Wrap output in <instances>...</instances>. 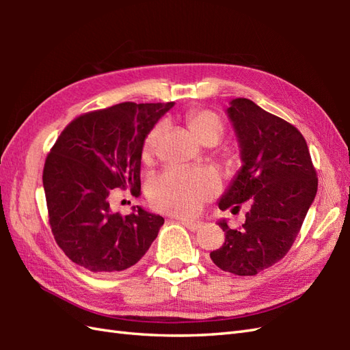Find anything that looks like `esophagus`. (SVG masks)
Listing matches in <instances>:
<instances>
[{"label": "esophagus", "mask_w": 350, "mask_h": 350, "mask_svg": "<svg viewBox=\"0 0 350 350\" xmlns=\"http://www.w3.org/2000/svg\"><path fill=\"white\" fill-rule=\"evenodd\" d=\"M179 222L182 226H185L187 228L192 230V232H197V230L202 228V222L200 221H189V219H179Z\"/></svg>", "instance_id": "1"}]
</instances>
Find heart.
I'll list each match as a JSON object with an SVG mask.
<instances>
[{"label": "heart", "instance_id": "b5f03b06", "mask_svg": "<svg viewBox=\"0 0 350 350\" xmlns=\"http://www.w3.org/2000/svg\"><path fill=\"white\" fill-rule=\"evenodd\" d=\"M187 124L202 143L218 141L224 132V123L221 117L209 109H192L187 114ZM163 123L153 126L147 133L141 158L144 162L152 161L162 138ZM219 191V179L217 174L207 170L192 171L185 168H170L148 185V198L154 207L176 215H194L200 207L211 200Z\"/></svg>", "mask_w": 350, "mask_h": 350}]
</instances>
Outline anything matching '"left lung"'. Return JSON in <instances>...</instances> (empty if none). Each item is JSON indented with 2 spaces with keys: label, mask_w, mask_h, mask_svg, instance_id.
<instances>
[{
  "label": "left lung",
  "mask_w": 350,
  "mask_h": 350,
  "mask_svg": "<svg viewBox=\"0 0 350 350\" xmlns=\"http://www.w3.org/2000/svg\"><path fill=\"white\" fill-rule=\"evenodd\" d=\"M226 113L239 141L242 167L218 206L236 212L248 202L251 209L239 230L218 221L226 242L211 258L226 272L256 275L293 245L314 202L317 176L307 141L293 124L245 98L233 99Z\"/></svg>",
  "instance_id": "obj_1"
}]
</instances>
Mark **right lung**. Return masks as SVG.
<instances>
[{
    "mask_svg": "<svg viewBox=\"0 0 350 350\" xmlns=\"http://www.w3.org/2000/svg\"><path fill=\"white\" fill-rule=\"evenodd\" d=\"M174 102H123L72 120L44 162L49 224L64 254L90 272H120L143 257L163 224L137 206L111 211L116 188L141 191V147Z\"/></svg>",
    "mask_w": 350,
    "mask_h": 350,
    "instance_id": "1",
    "label": "right lung"
}]
</instances>
